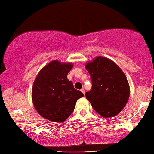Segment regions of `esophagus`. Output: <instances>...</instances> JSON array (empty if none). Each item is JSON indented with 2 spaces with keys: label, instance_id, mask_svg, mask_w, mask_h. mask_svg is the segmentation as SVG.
<instances>
[{
  "label": "esophagus",
  "instance_id": "obj_1",
  "mask_svg": "<svg viewBox=\"0 0 154 154\" xmlns=\"http://www.w3.org/2000/svg\"><path fill=\"white\" fill-rule=\"evenodd\" d=\"M81 91L83 92V93H84V94H85V90H84V88H82V89L81 90Z\"/></svg>",
  "mask_w": 154,
  "mask_h": 154
}]
</instances>
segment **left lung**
<instances>
[{
  "mask_svg": "<svg viewBox=\"0 0 154 154\" xmlns=\"http://www.w3.org/2000/svg\"><path fill=\"white\" fill-rule=\"evenodd\" d=\"M92 88L86 93L92 108L104 118L121 112L130 97V86L122 70L108 58L99 56L86 65Z\"/></svg>",
  "mask_w": 154,
  "mask_h": 154,
  "instance_id": "left-lung-1",
  "label": "left lung"
}]
</instances>
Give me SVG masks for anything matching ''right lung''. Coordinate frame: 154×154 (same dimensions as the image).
<instances>
[{"mask_svg":"<svg viewBox=\"0 0 154 154\" xmlns=\"http://www.w3.org/2000/svg\"><path fill=\"white\" fill-rule=\"evenodd\" d=\"M72 63L53 60L39 72L33 82L32 100L37 112L48 121L60 123L74 111L78 99L84 94L67 79Z\"/></svg>","mask_w":154,"mask_h":154,"instance_id":"obj_1","label":"right lung"}]
</instances>
